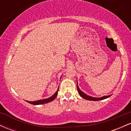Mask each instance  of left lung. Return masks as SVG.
<instances>
[{"instance_id":"obj_1","label":"left lung","mask_w":131,"mask_h":131,"mask_svg":"<svg viewBox=\"0 0 131 131\" xmlns=\"http://www.w3.org/2000/svg\"><path fill=\"white\" fill-rule=\"evenodd\" d=\"M77 89H78V93H79V95H80L81 97H82L83 99H85V100H91V101H99V100H104V99L108 98V97H110L111 95H109L103 96V97H92V96L88 95L85 94L84 92H82L80 89H79V86H78V81H77Z\"/></svg>"}]
</instances>
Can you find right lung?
<instances>
[{
  "label": "right lung",
  "instance_id": "1",
  "mask_svg": "<svg viewBox=\"0 0 131 131\" xmlns=\"http://www.w3.org/2000/svg\"><path fill=\"white\" fill-rule=\"evenodd\" d=\"M58 89H59V88H58L57 91H56V92L53 95L51 96L48 99H42V100H37V101H33V102H31V101H26L27 102H28L29 103H31L32 105H42V104H44V103H47L49 102H50L56 98V97L58 95Z\"/></svg>",
  "mask_w": 131,
  "mask_h": 131
}]
</instances>
